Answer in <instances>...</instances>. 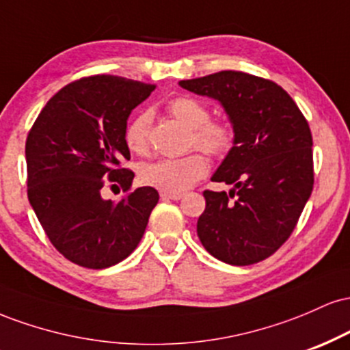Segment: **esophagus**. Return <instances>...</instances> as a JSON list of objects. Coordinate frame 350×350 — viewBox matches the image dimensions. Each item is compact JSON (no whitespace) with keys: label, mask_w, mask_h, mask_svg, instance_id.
Returning a JSON list of instances; mask_svg holds the SVG:
<instances>
[{"label":"esophagus","mask_w":350,"mask_h":350,"mask_svg":"<svg viewBox=\"0 0 350 350\" xmlns=\"http://www.w3.org/2000/svg\"><path fill=\"white\" fill-rule=\"evenodd\" d=\"M161 198L163 199H171V200H180L184 198V194L180 192V194H170V192H161Z\"/></svg>","instance_id":"esophagus-1"}]
</instances>
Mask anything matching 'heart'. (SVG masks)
<instances>
[{"instance_id": "obj_1", "label": "heart", "mask_w": 350, "mask_h": 350, "mask_svg": "<svg viewBox=\"0 0 350 350\" xmlns=\"http://www.w3.org/2000/svg\"><path fill=\"white\" fill-rule=\"evenodd\" d=\"M166 108L178 122L191 130V148H198L211 156H224L232 150L235 142L234 126L227 120H212L211 110L202 100L179 95L170 100ZM151 118L150 111H142L128 123L124 130L126 146L136 154H144L150 148ZM207 171L206 156L191 152L180 158H159L143 164L139 170V180L144 186L154 187L161 192L180 194L204 178Z\"/></svg>"}]
</instances>
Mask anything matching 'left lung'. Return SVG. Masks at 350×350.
I'll use <instances>...</instances> for the list:
<instances>
[{
  "label": "left lung",
  "instance_id": "1",
  "mask_svg": "<svg viewBox=\"0 0 350 350\" xmlns=\"http://www.w3.org/2000/svg\"><path fill=\"white\" fill-rule=\"evenodd\" d=\"M179 85L220 102L235 130L234 146L212 176L234 187L204 191L200 243L224 263L262 262L286 242L312 192L306 118L278 83L245 72L222 70Z\"/></svg>",
  "mask_w": 350,
  "mask_h": 350
}]
</instances>
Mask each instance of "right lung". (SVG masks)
I'll list each match as a JSON object with an SVG mask.
<instances>
[{"label":"right lung","mask_w":350,"mask_h":350,"mask_svg":"<svg viewBox=\"0 0 350 350\" xmlns=\"http://www.w3.org/2000/svg\"><path fill=\"white\" fill-rule=\"evenodd\" d=\"M154 88L116 75L75 80L46 103L27 135V198L51 243L72 263L102 270L142 240L158 191L138 187L120 202L100 192L105 183L131 187L135 172L122 167L130 159L126 120Z\"/></svg>","instance_id":"add662e5"}]
</instances>
